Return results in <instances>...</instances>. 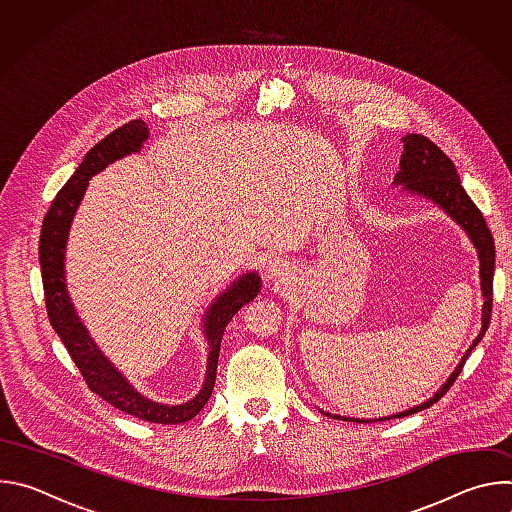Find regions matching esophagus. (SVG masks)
Returning <instances> with one entry per match:
<instances>
[{
	"label": "esophagus",
	"mask_w": 512,
	"mask_h": 512,
	"mask_svg": "<svg viewBox=\"0 0 512 512\" xmlns=\"http://www.w3.org/2000/svg\"><path fill=\"white\" fill-rule=\"evenodd\" d=\"M287 275H289V273H287V267H285L283 263H271L269 269H267V277H269V281H271L275 287L287 285V281H289Z\"/></svg>",
	"instance_id": "obj_1"
}]
</instances>
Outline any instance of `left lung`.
I'll use <instances>...</instances> for the list:
<instances>
[{
  "instance_id": "8db88e82",
  "label": "left lung",
  "mask_w": 512,
  "mask_h": 512,
  "mask_svg": "<svg viewBox=\"0 0 512 512\" xmlns=\"http://www.w3.org/2000/svg\"><path fill=\"white\" fill-rule=\"evenodd\" d=\"M401 141H403V156L399 162L401 170L397 172L393 184L403 186V190L435 202L448 216H452V221H456L466 231V235L470 237V241L476 247L478 259H480V289L484 296L482 328H480V334L476 336V340L472 342V346L466 350V354L458 362V367L450 375V379L425 403L411 407L407 411H401L397 415L379 417V419H354V417L334 415L336 419H342V421H356V423L385 421V419H393V417H405V415H411V413L431 407L435 401H440L448 393V389L454 385V381L462 373L466 358L470 356L472 348L482 340V336L486 334L488 324H490L492 279H494V239L486 227L484 216L476 208V204L470 200L466 190L462 188L460 176H458L452 160L440 148H437L431 139H427L425 135H419V133H407L405 137H401ZM326 415H330V413H326Z\"/></svg>"
}]
</instances>
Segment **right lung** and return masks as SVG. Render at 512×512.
<instances>
[{"label": "right lung", "instance_id": "right-lung-1", "mask_svg": "<svg viewBox=\"0 0 512 512\" xmlns=\"http://www.w3.org/2000/svg\"><path fill=\"white\" fill-rule=\"evenodd\" d=\"M150 137L148 125L141 119H133L119 129L111 131L103 137L95 148L85 156L81 166L70 176V180L60 188L54 202L50 204L40 233V269L44 283V298L46 312L52 328L60 336L66 346L70 358L75 360L77 369L87 381L89 389L105 399L109 405L119 411L133 415L137 419L162 423V425H178L190 421L200 413L206 401L212 395L214 379H216V364L218 352H221V340L227 324L233 316L249 302H253L261 289V277L255 271L243 273L233 285L216 296L212 306L204 312L202 328L204 338L208 340V360H206V377L200 393L184 405H162L150 399L141 397L123 375L107 360V356L97 348L91 340L87 328L79 320L75 306L70 302L66 291V275H64V253L66 239L72 225V218L77 214V208L85 196L89 180L105 170L115 160H121L129 154L141 150L143 141Z\"/></svg>", "mask_w": 512, "mask_h": 512}]
</instances>
